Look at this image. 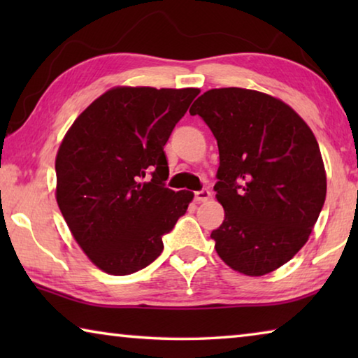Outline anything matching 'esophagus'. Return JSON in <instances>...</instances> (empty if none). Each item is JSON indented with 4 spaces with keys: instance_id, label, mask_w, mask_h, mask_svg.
<instances>
[{
    "instance_id": "34e87169",
    "label": "esophagus",
    "mask_w": 358,
    "mask_h": 358,
    "mask_svg": "<svg viewBox=\"0 0 358 358\" xmlns=\"http://www.w3.org/2000/svg\"><path fill=\"white\" fill-rule=\"evenodd\" d=\"M210 197H211V192H210L208 189H201V191H196V192H194V201H196L197 203H201V202H207Z\"/></svg>"
}]
</instances>
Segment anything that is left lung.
<instances>
[{
    "label": "left lung",
    "mask_w": 358,
    "mask_h": 358,
    "mask_svg": "<svg viewBox=\"0 0 358 358\" xmlns=\"http://www.w3.org/2000/svg\"><path fill=\"white\" fill-rule=\"evenodd\" d=\"M220 150L216 199L226 211L211 232L230 268L262 276L289 262L310 238L327 194L316 137L282 101L245 88H215L189 110Z\"/></svg>",
    "instance_id": "8db88e82"
}]
</instances>
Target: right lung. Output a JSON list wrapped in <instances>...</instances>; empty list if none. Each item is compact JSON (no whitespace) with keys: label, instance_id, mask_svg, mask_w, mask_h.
Segmentation results:
<instances>
[{"label":"right lung","instance_id":"1","mask_svg":"<svg viewBox=\"0 0 358 358\" xmlns=\"http://www.w3.org/2000/svg\"><path fill=\"white\" fill-rule=\"evenodd\" d=\"M197 88L117 87L92 102L59 145L57 202L90 260L108 275L145 268L192 201L166 187L164 145Z\"/></svg>","mask_w":358,"mask_h":358}]
</instances>
